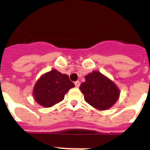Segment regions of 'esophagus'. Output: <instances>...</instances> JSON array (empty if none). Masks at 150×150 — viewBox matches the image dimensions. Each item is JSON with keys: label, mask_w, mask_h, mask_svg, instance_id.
I'll use <instances>...</instances> for the list:
<instances>
[{"label": "esophagus", "mask_w": 150, "mask_h": 150, "mask_svg": "<svg viewBox=\"0 0 150 150\" xmlns=\"http://www.w3.org/2000/svg\"><path fill=\"white\" fill-rule=\"evenodd\" d=\"M75 87H76V88H79V86H80L79 81H77V82H75Z\"/></svg>", "instance_id": "1"}]
</instances>
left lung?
<instances>
[{
  "instance_id": "1",
  "label": "left lung",
  "mask_w": 150,
  "mask_h": 150,
  "mask_svg": "<svg viewBox=\"0 0 150 150\" xmlns=\"http://www.w3.org/2000/svg\"><path fill=\"white\" fill-rule=\"evenodd\" d=\"M85 81L79 87L86 102L100 110L113 107L120 96V89L106 75L93 71L85 76Z\"/></svg>"
}]
</instances>
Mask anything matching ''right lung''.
Masks as SVG:
<instances>
[{"label": "right lung", "mask_w": 150, "mask_h": 150, "mask_svg": "<svg viewBox=\"0 0 150 150\" xmlns=\"http://www.w3.org/2000/svg\"><path fill=\"white\" fill-rule=\"evenodd\" d=\"M75 84L68 75L62 74L56 69L41 75L33 87V96L38 104L43 107H50L64 98V95Z\"/></svg>", "instance_id": "obj_1"}]
</instances>
